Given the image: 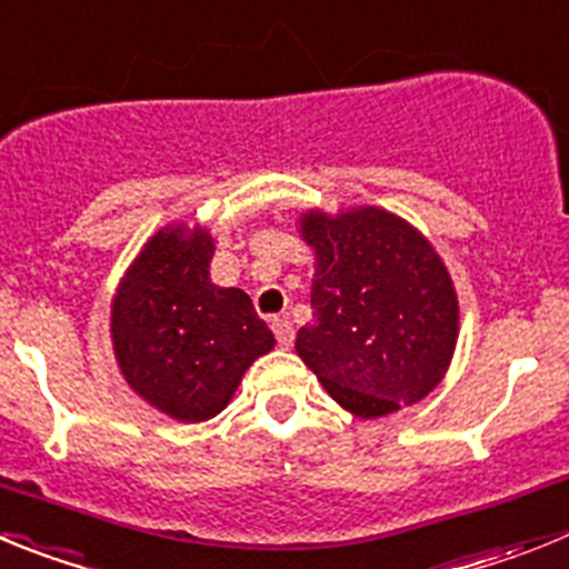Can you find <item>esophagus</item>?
I'll list each match as a JSON object with an SVG mask.
<instances>
[{
    "label": "esophagus",
    "instance_id": "1",
    "mask_svg": "<svg viewBox=\"0 0 569 569\" xmlns=\"http://www.w3.org/2000/svg\"><path fill=\"white\" fill-rule=\"evenodd\" d=\"M272 331H274V340L280 342V346L289 348L291 342H295V329H291V322L286 320V317H272Z\"/></svg>",
    "mask_w": 569,
    "mask_h": 569
}]
</instances>
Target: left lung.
Listing matches in <instances>:
<instances>
[{
  "instance_id": "left-lung-1",
  "label": "left lung",
  "mask_w": 569,
  "mask_h": 569,
  "mask_svg": "<svg viewBox=\"0 0 569 569\" xmlns=\"http://www.w3.org/2000/svg\"><path fill=\"white\" fill-rule=\"evenodd\" d=\"M317 254L315 322L297 355L357 417H386L431 393L448 371L459 306L431 243L397 214L362 207L300 221Z\"/></svg>"
}]
</instances>
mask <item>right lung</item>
<instances>
[{"instance_id":"obj_1","label":"right lung","mask_w":569,"mask_h":569,"mask_svg":"<svg viewBox=\"0 0 569 569\" xmlns=\"http://www.w3.org/2000/svg\"><path fill=\"white\" fill-rule=\"evenodd\" d=\"M212 252L207 232L161 229L112 300L121 373L150 406L181 422L221 413L243 371L274 346L247 291L209 280Z\"/></svg>"}]
</instances>
